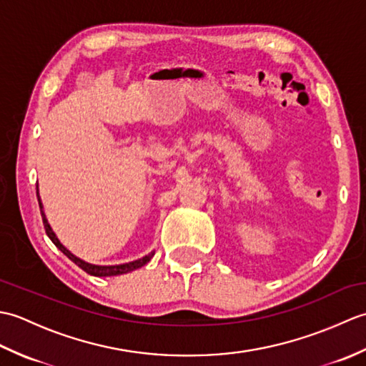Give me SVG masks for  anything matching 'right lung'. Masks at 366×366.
I'll return each instance as SVG.
<instances>
[{"instance_id":"add662e5","label":"right lung","mask_w":366,"mask_h":366,"mask_svg":"<svg viewBox=\"0 0 366 366\" xmlns=\"http://www.w3.org/2000/svg\"><path fill=\"white\" fill-rule=\"evenodd\" d=\"M37 201H39V207H41V214H42V222H44V228H45V232L46 236H49L51 239V242L56 245L61 252H63L69 259L74 261L76 266L81 267L86 274L89 275H94V277H113V275H121V274H127V272H132L135 269H139L143 267L144 264H147L151 261V258L154 256V253H149L143 256L142 259H137V261H132V262H126V264H119V266H96V264H89V262H84L83 259L76 258L75 254H72L71 252L67 250V248L59 242L56 234H54L53 229L50 228L49 222H46V217L44 214V209H42V203H41V197H39V190H37Z\"/></svg>"}]
</instances>
